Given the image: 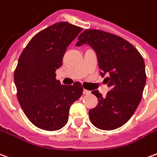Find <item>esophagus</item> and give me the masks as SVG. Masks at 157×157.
<instances>
[{
  "instance_id": "34e87169",
  "label": "esophagus",
  "mask_w": 157,
  "mask_h": 157,
  "mask_svg": "<svg viewBox=\"0 0 157 157\" xmlns=\"http://www.w3.org/2000/svg\"><path fill=\"white\" fill-rule=\"evenodd\" d=\"M91 94V92L88 91V90L86 89H83V94Z\"/></svg>"
}]
</instances>
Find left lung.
<instances>
[{"label":"left lung","mask_w":157,"mask_h":157,"mask_svg":"<svg viewBox=\"0 0 157 157\" xmlns=\"http://www.w3.org/2000/svg\"><path fill=\"white\" fill-rule=\"evenodd\" d=\"M87 43L97 53L101 76L110 87L105 97L98 90L97 106L89 109L94 127L114 130L128 121L135 112L143 96L146 82L144 61L140 52L129 41L111 33L98 29H85L79 36L76 46Z\"/></svg>","instance_id":"8db88e82"}]
</instances>
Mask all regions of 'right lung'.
Segmentation results:
<instances>
[{"mask_svg": "<svg viewBox=\"0 0 157 157\" xmlns=\"http://www.w3.org/2000/svg\"><path fill=\"white\" fill-rule=\"evenodd\" d=\"M82 28L59 22L40 30L19 56L14 71L17 98L25 116L37 128L56 131L68 121L71 105L82 96L81 82L62 85L55 71Z\"/></svg>", "mask_w": 157, "mask_h": 157, "instance_id": "obj_1", "label": "right lung"}]
</instances>
